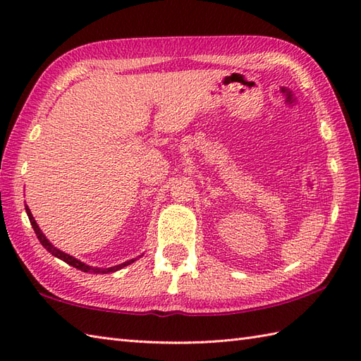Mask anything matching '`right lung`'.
<instances>
[{
  "instance_id": "right-lung-1",
  "label": "right lung",
  "mask_w": 361,
  "mask_h": 361,
  "mask_svg": "<svg viewBox=\"0 0 361 361\" xmlns=\"http://www.w3.org/2000/svg\"><path fill=\"white\" fill-rule=\"evenodd\" d=\"M26 212H27V217H29L30 225H32L34 231H35L37 239L40 240V243L43 245V247H44L46 250H48L52 256H56V257H59V259H62L63 262L70 264V265H71V267H74V268H78V270H82V271H85V273H96V274H97V273H111V271H118V270H121L122 267H127V265H130L132 262H135V259H132V260H127V262H124V264L116 265V267H110V268H93V267H90V265H87V264H83V262H80V260L74 259L73 256L66 255V252L60 251V250H57L56 247H54V245H51V243H49V240L46 239V237L43 235V233L40 231V228H38V225L35 224V220H34V217H32V214H30V211H29L27 206H26Z\"/></svg>"
}]
</instances>
